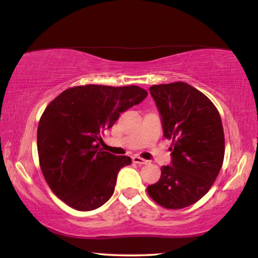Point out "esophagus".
Instances as JSON below:
<instances>
[{
    "instance_id": "esophagus-1",
    "label": "esophagus",
    "mask_w": 258,
    "mask_h": 258,
    "mask_svg": "<svg viewBox=\"0 0 258 258\" xmlns=\"http://www.w3.org/2000/svg\"><path fill=\"white\" fill-rule=\"evenodd\" d=\"M133 162L138 164V165H145V164H149L148 160L141 158V157H138V156H134L133 157Z\"/></svg>"
}]
</instances>
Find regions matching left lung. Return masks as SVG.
Returning a JSON list of instances; mask_svg holds the SVG:
<instances>
[{
    "instance_id": "left-lung-1",
    "label": "left lung",
    "mask_w": 258,
    "mask_h": 258,
    "mask_svg": "<svg viewBox=\"0 0 258 258\" xmlns=\"http://www.w3.org/2000/svg\"><path fill=\"white\" fill-rule=\"evenodd\" d=\"M160 115L164 136L172 141L171 165L162 166L148 194L167 210L196 204L206 194L222 167L225 134L216 107L191 85L172 83L149 88Z\"/></svg>"
}]
</instances>
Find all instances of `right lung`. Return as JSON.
Wrapping results in <instances>:
<instances>
[{"label": "right lung", "instance_id": "right-lung-1", "mask_svg": "<svg viewBox=\"0 0 258 258\" xmlns=\"http://www.w3.org/2000/svg\"><path fill=\"white\" fill-rule=\"evenodd\" d=\"M138 86H76L48 103L39 120L37 149L44 178L55 196L77 211H93L113 196L128 156L103 151L98 142L120 114L147 98Z\"/></svg>", "mask_w": 258, "mask_h": 258}]
</instances>
